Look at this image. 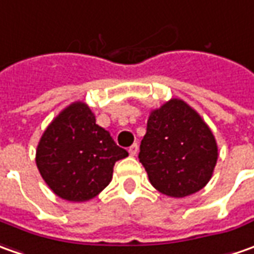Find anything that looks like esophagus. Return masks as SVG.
Instances as JSON below:
<instances>
[{
    "instance_id": "obj_1",
    "label": "esophagus",
    "mask_w": 254,
    "mask_h": 254,
    "mask_svg": "<svg viewBox=\"0 0 254 254\" xmlns=\"http://www.w3.org/2000/svg\"><path fill=\"white\" fill-rule=\"evenodd\" d=\"M137 151H139V146H137L136 143L129 147V154H130V156H136V154H137Z\"/></svg>"
}]
</instances>
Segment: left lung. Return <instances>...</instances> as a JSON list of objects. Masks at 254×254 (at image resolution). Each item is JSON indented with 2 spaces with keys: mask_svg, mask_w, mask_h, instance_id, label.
I'll list each match as a JSON object with an SVG mask.
<instances>
[{
  "mask_svg": "<svg viewBox=\"0 0 254 254\" xmlns=\"http://www.w3.org/2000/svg\"><path fill=\"white\" fill-rule=\"evenodd\" d=\"M217 158L213 132L184 100L172 98L150 113L139 160L158 192L171 197L199 192L211 179Z\"/></svg>",
  "mask_w": 254,
  "mask_h": 254,
  "instance_id": "obj_1",
  "label": "left lung"
}]
</instances>
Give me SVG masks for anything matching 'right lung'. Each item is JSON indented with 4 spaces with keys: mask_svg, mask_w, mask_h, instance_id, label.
Listing matches in <instances>:
<instances>
[{
    "mask_svg": "<svg viewBox=\"0 0 254 254\" xmlns=\"http://www.w3.org/2000/svg\"><path fill=\"white\" fill-rule=\"evenodd\" d=\"M125 157L127 150L98 127L94 114L82 101L55 117L36 150L40 175L57 196L68 201L96 197L111 182L115 163Z\"/></svg>",
    "mask_w": 254,
    "mask_h": 254,
    "instance_id": "right-lung-1",
    "label": "right lung"
}]
</instances>
